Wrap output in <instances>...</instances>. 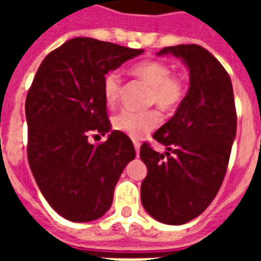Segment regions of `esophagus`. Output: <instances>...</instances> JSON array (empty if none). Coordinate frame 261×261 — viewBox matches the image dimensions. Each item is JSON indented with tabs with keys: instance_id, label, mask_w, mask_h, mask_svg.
Masks as SVG:
<instances>
[{
	"instance_id": "34e87169",
	"label": "esophagus",
	"mask_w": 261,
	"mask_h": 261,
	"mask_svg": "<svg viewBox=\"0 0 261 261\" xmlns=\"http://www.w3.org/2000/svg\"><path fill=\"white\" fill-rule=\"evenodd\" d=\"M134 147H135V151H137V155L139 154V149H141V143L138 141H134Z\"/></svg>"
}]
</instances>
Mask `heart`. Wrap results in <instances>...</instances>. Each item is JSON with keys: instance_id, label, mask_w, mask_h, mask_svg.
I'll list each match as a JSON object with an SVG mask.
<instances>
[{"instance_id": "heart-1", "label": "heart", "mask_w": 261, "mask_h": 261, "mask_svg": "<svg viewBox=\"0 0 261 261\" xmlns=\"http://www.w3.org/2000/svg\"><path fill=\"white\" fill-rule=\"evenodd\" d=\"M131 73L150 85L149 104H157L161 110H172L182 101L186 96V81L181 75L173 74L171 66L163 61L149 59L131 67ZM122 75L119 71H108L102 79V96L107 106H115L120 97ZM160 115L153 110H122L112 119L114 128L122 131L131 138L139 139L159 126Z\"/></svg>"}]
</instances>
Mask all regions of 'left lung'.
<instances>
[{
  "instance_id": "1",
  "label": "left lung",
  "mask_w": 261,
  "mask_h": 261,
  "mask_svg": "<svg viewBox=\"0 0 261 261\" xmlns=\"http://www.w3.org/2000/svg\"><path fill=\"white\" fill-rule=\"evenodd\" d=\"M190 69V89L176 114L153 138L165 154L149 143L141 146L147 174L141 186L145 210L160 222L182 225L196 218L222 186L237 130L230 77L214 55L198 44L165 47Z\"/></svg>"
}]
</instances>
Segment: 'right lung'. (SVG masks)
<instances>
[{
  "label": "right lung",
  "instance_id": "obj_1",
  "mask_svg": "<svg viewBox=\"0 0 261 261\" xmlns=\"http://www.w3.org/2000/svg\"><path fill=\"white\" fill-rule=\"evenodd\" d=\"M92 38H74L40 63L25 100L27 154L39 190L61 217L89 222L110 210L114 190L135 159L131 139L111 131L102 79L142 54ZM92 145L87 137L105 135Z\"/></svg>",
  "mask_w": 261,
  "mask_h": 261
}]
</instances>
